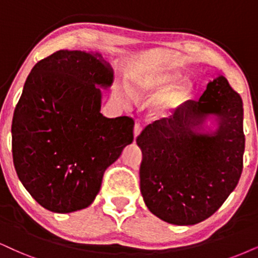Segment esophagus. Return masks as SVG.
<instances>
[{
  "label": "esophagus",
  "instance_id": "1",
  "mask_svg": "<svg viewBox=\"0 0 258 258\" xmlns=\"http://www.w3.org/2000/svg\"><path fill=\"white\" fill-rule=\"evenodd\" d=\"M141 132H142V125L140 123H135V126H134V136H135V139L138 138V136L141 134Z\"/></svg>",
  "mask_w": 258,
  "mask_h": 258
}]
</instances>
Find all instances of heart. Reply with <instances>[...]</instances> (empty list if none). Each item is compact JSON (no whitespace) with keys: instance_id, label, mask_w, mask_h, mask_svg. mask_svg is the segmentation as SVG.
Segmentation results:
<instances>
[{"instance_id":"obj_1","label":"heart","mask_w":258,"mask_h":258,"mask_svg":"<svg viewBox=\"0 0 258 258\" xmlns=\"http://www.w3.org/2000/svg\"><path fill=\"white\" fill-rule=\"evenodd\" d=\"M180 76L174 73L147 72L132 81V92L136 97L154 99L151 105V116L154 119H168L179 109L191 93V86L183 84L179 87ZM128 88L123 92V98L130 101L133 94Z\"/></svg>"}]
</instances>
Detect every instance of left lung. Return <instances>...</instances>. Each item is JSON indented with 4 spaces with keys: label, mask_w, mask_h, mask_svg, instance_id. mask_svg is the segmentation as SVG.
<instances>
[{
    "label": "left lung",
    "mask_w": 258,
    "mask_h": 258,
    "mask_svg": "<svg viewBox=\"0 0 258 258\" xmlns=\"http://www.w3.org/2000/svg\"><path fill=\"white\" fill-rule=\"evenodd\" d=\"M213 116L217 129L207 128ZM142 151L140 189L155 217L168 224H199L220 208L243 171V101L220 75L199 100L168 119L155 120L136 139Z\"/></svg>",
    "instance_id": "obj_1"
}]
</instances>
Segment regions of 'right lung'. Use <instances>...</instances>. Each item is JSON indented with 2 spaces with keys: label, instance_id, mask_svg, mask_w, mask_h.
<instances>
[{
  "label": "right lung",
  "instance_id": "1",
  "mask_svg": "<svg viewBox=\"0 0 258 258\" xmlns=\"http://www.w3.org/2000/svg\"><path fill=\"white\" fill-rule=\"evenodd\" d=\"M113 71L99 53L59 50L33 67L12 123L15 171L41 207L72 213L88 207L105 170L134 140V120L100 113V87Z\"/></svg>",
  "mask_w": 258,
  "mask_h": 258
}]
</instances>
